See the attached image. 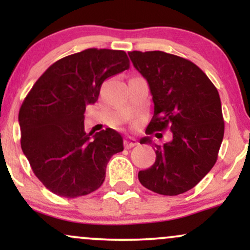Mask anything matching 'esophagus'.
Instances as JSON below:
<instances>
[{
	"label": "esophagus",
	"instance_id": "esophagus-1",
	"mask_svg": "<svg viewBox=\"0 0 250 250\" xmlns=\"http://www.w3.org/2000/svg\"><path fill=\"white\" fill-rule=\"evenodd\" d=\"M137 145H139V142H137V140L134 139V137H127V139L125 140V147L127 149L133 148Z\"/></svg>",
	"mask_w": 250,
	"mask_h": 250
}]
</instances>
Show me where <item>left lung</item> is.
<instances>
[{
  "label": "left lung",
  "instance_id": "obj_1",
  "mask_svg": "<svg viewBox=\"0 0 250 250\" xmlns=\"http://www.w3.org/2000/svg\"><path fill=\"white\" fill-rule=\"evenodd\" d=\"M135 69L147 80L154 116L146 134L169 129L173 137L153 145L156 160L139 171L143 187L161 195L190 190L214 167L225 134L217 89L202 70L183 57L165 51L128 53Z\"/></svg>",
  "mask_w": 250,
  "mask_h": 250
}]
</instances>
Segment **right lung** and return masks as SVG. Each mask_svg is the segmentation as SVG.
<instances>
[{"mask_svg": "<svg viewBox=\"0 0 250 250\" xmlns=\"http://www.w3.org/2000/svg\"><path fill=\"white\" fill-rule=\"evenodd\" d=\"M129 68L123 50L90 48L59 60L35 82L19 113L22 151L45 188L62 197L88 195L101 187L121 134L108 128L84 131V111L104 80Z\"/></svg>", "mask_w": 250, "mask_h": 250, "instance_id": "right-lung-1", "label": "right lung"}]
</instances>
